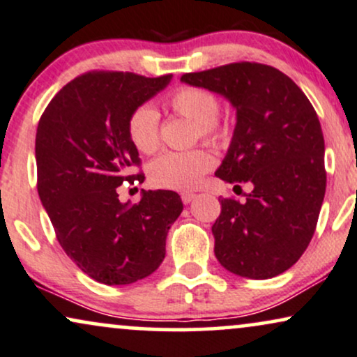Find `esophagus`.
Returning <instances> with one entry per match:
<instances>
[{
    "label": "esophagus",
    "mask_w": 357,
    "mask_h": 357,
    "mask_svg": "<svg viewBox=\"0 0 357 357\" xmlns=\"http://www.w3.org/2000/svg\"><path fill=\"white\" fill-rule=\"evenodd\" d=\"M181 199H183L184 204H189V202L196 199V194H194V192H183Z\"/></svg>",
    "instance_id": "1"
}]
</instances>
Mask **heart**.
<instances>
[{"instance_id": "heart-1", "label": "heart", "mask_w": 357, "mask_h": 357, "mask_svg": "<svg viewBox=\"0 0 357 357\" xmlns=\"http://www.w3.org/2000/svg\"><path fill=\"white\" fill-rule=\"evenodd\" d=\"M168 107L174 114L197 126L202 139L218 143L225 138V130L218 123L219 102L209 90L181 87L168 97ZM128 135L139 153L151 155L160 146V115L150 105H142L128 120ZM214 165L206 150L169 151L158 156L150 165V181L156 188L186 191L201 181L202 174Z\"/></svg>"}]
</instances>
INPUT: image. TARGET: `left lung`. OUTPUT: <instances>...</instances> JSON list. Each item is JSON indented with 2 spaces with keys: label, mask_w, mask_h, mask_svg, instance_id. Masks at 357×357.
<instances>
[{
  "label": "left lung",
  "mask_w": 357,
  "mask_h": 357,
  "mask_svg": "<svg viewBox=\"0 0 357 357\" xmlns=\"http://www.w3.org/2000/svg\"><path fill=\"white\" fill-rule=\"evenodd\" d=\"M181 82L236 108L231 145L215 176L234 188L252 184L245 202L220 199L214 254L238 277H277L308 247L326 191L317 112L288 75L255 62L184 74Z\"/></svg>",
  "instance_id": "8db88e82"
}]
</instances>
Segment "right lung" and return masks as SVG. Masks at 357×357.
<instances>
[{"mask_svg": "<svg viewBox=\"0 0 357 357\" xmlns=\"http://www.w3.org/2000/svg\"><path fill=\"white\" fill-rule=\"evenodd\" d=\"M171 79L89 72L59 90L39 120V199L66 254L105 285H130L155 272L183 211L173 191H143L138 204L120 202L116 192L135 178L130 166L139 165L130 116Z\"/></svg>", "mask_w": 357, "mask_h": 357, "instance_id": "1", "label": "right lung"}]
</instances>
